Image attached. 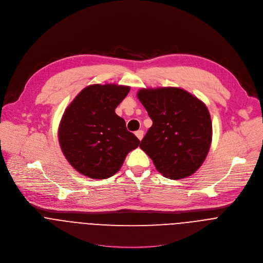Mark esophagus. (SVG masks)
<instances>
[{"label":"esophagus","mask_w":263,"mask_h":263,"mask_svg":"<svg viewBox=\"0 0 263 263\" xmlns=\"http://www.w3.org/2000/svg\"><path fill=\"white\" fill-rule=\"evenodd\" d=\"M136 136H137V138L141 141V140L143 139V137H144V130H142V129L137 130V132H136Z\"/></svg>","instance_id":"esophagus-1"}]
</instances>
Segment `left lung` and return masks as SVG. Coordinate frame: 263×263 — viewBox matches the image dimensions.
Instances as JSON below:
<instances>
[{"label":"left lung","mask_w":263,"mask_h":263,"mask_svg":"<svg viewBox=\"0 0 263 263\" xmlns=\"http://www.w3.org/2000/svg\"><path fill=\"white\" fill-rule=\"evenodd\" d=\"M138 97L153 121L141 149L169 179L193 174L212 143L213 127L206 106L186 91L172 87L142 89Z\"/></svg>","instance_id":"left-lung-1"}]
</instances>
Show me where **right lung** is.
Instances as JSON below:
<instances>
[{
    "label": "right lung",
    "instance_id": "1",
    "mask_svg": "<svg viewBox=\"0 0 263 263\" xmlns=\"http://www.w3.org/2000/svg\"><path fill=\"white\" fill-rule=\"evenodd\" d=\"M129 87L92 85L82 90L64 113L59 130L64 155L77 171L94 179L111 177L140 140L115 108Z\"/></svg>",
    "mask_w": 263,
    "mask_h": 263
}]
</instances>
